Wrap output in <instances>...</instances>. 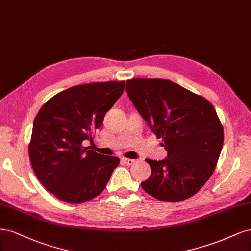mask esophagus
I'll list each match as a JSON object with an SVG mask.
<instances>
[{
	"instance_id": "esophagus-1",
	"label": "esophagus",
	"mask_w": 251,
	"mask_h": 251,
	"mask_svg": "<svg viewBox=\"0 0 251 251\" xmlns=\"http://www.w3.org/2000/svg\"><path fill=\"white\" fill-rule=\"evenodd\" d=\"M122 161H123V163H124L125 165H127V166H130V165L134 164V159H131V158L123 157V158H122Z\"/></svg>"
}]
</instances>
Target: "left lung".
Wrapping results in <instances>:
<instances>
[{
    "instance_id": "left-lung-1",
    "label": "left lung",
    "mask_w": 251,
    "mask_h": 251,
    "mask_svg": "<svg viewBox=\"0 0 251 251\" xmlns=\"http://www.w3.org/2000/svg\"><path fill=\"white\" fill-rule=\"evenodd\" d=\"M126 92L168 152L146 159L151 175L141 184L161 201L192 197L215 171L223 146V126L211 102L166 79L127 80Z\"/></svg>"
}]
</instances>
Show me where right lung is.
<instances>
[{"label": "right lung", "mask_w": 251, "mask_h": 251, "mask_svg": "<svg viewBox=\"0 0 251 251\" xmlns=\"http://www.w3.org/2000/svg\"><path fill=\"white\" fill-rule=\"evenodd\" d=\"M125 81L72 86L47 101L35 117L29 156L38 180L55 197L83 203L105 189L120 158L83 146L93 142Z\"/></svg>", "instance_id": "obj_1"}]
</instances>
